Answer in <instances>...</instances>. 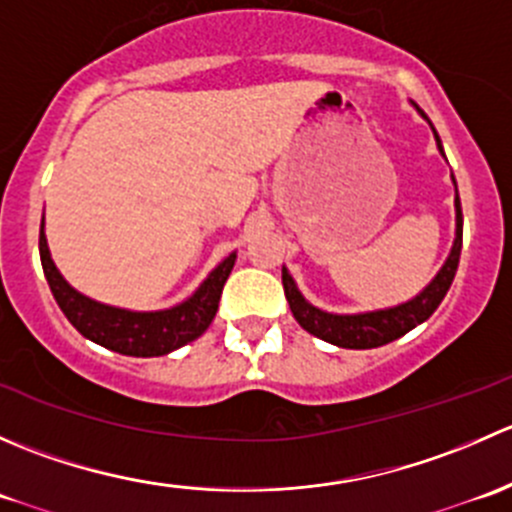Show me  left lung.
Wrapping results in <instances>:
<instances>
[{
  "label": "left lung",
  "instance_id": "left-lung-1",
  "mask_svg": "<svg viewBox=\"0 0 512 512\" xmlns=\"http://www.w3.org/2000/svg\"><path fill=\"white\" fill-rule=\"evenodd\" d=\"M414 108L421 113V118L428 116L421 111V108ZM431 126L433 138H436V146L441 151V156L446 158L441 146V138H438L436 128ZM453 185H456V178H453ZM453 208H456V237H453V247L448 252L446 262H443L441 270L436 272L431 282L416 294V297L406 299V302L396 304V307L386 309H371V312H356V314H334L327 312V309L314 307L309 299H304V294L299 292L297 282L289 275V270L282 265V285H285V294L289 309H292L294 319L299 322V327L307 329L314 337L324 339V342L334 344V347L342 349H374L384 347V344L394 342V339L404 337L406 332L418 327V324L426 322L433 312L438 309V304L443 302L446 292L451 289L453 277H456L458 260H461V245H463V213H461V198H453Z\"/></svg>",
  "mask_w": 512,
  "mask_h": 512
}]
</instances>
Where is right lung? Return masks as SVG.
Wrapping results in <instances>:
<instances>
[{
	"instance_id": "1",
	"label": "right lung",
	"mask_w": 512,
	"mask_h": 512,
	"mask_svg": "<svg viewBox=\"0 0 512 512\" xmlns=\"http://www.w3.org/2000/svg\"><path fill=\"white\" fill-rule=\"evenodd\" d=\"M39 255L51 294H54L56 304L66 314V319L86 339L126 356H163L198 339L215 319L220 294H223L227 277H230L232 265L237 260V252H230L200 282V287L180 304L156 309V312H136V309L96 302V299L86 297L79 289L71 287L51 260L49 242L44 235V220H41L39 230Z\"/></svg>"
}]
</instances>
